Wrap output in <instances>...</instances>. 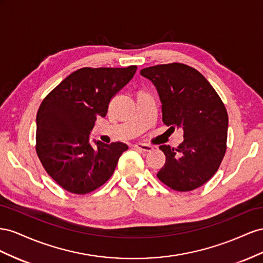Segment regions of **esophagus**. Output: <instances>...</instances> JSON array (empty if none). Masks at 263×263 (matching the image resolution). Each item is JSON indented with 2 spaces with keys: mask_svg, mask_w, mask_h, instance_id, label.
<instances>
[{
  "mask_svg": "<svg viewBox=\"0 0 263 263\" xmlns=\"http://www.w3.org/2000/svg\"><path fill=\"white\" fill-rule=\"evenodd\" d=\"M136 149H138V151H141V152H151L153 149V146L149 145V144H145V143H138V144H134L133 146Z\"/></svg>",
  "mask_w": 263,
  "mask_h": 263,
  "instance_id": "34e87169",
  "label": "esophagus"
}]
</instances>
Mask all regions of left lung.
<instances>
[{
    "mask_svg": "<svg viewBox=\"0 0 263 263\" xmlns=\"http://www.w3.org/2000/svg\"><path fill=\"white\" fill-rule=\"evenodd\" d=\"M141 74L159 92L164 124L184 131L177 148L160 146L166 161L157 177L174 191L198 189L215 175L226 153L228 114L223 102L208 80L187 65L152 66Z\"/></svg>",
    "mask_w": 263,
    "mask_h": 263,
    "instance_id": "obj_1",
    "label": "left lung"
}]
</instances>
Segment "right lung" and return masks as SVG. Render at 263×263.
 <instances>
[{"label": "right lung", "instance_id": "1", "mask_svg": "<svg viewBox=\"0 0 263 263\" xmlns=\"http://www.w3.org/2000/svg\"><path fill=\"white\" fill-rule=\"evenodd\" d=\"M85 68L66 77L45 97L36 117V153L47 174L67 192L84 195L99 189L114 174L122 142L90 143L97 118H104L110 100L137 71Z\"/></svg>", "mask_w": 263, "mask_h": 263}]
</instances>
